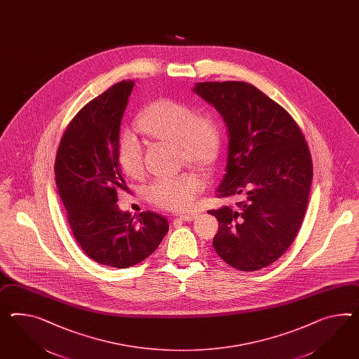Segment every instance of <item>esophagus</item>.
<instances>
[{"instance_id": "esophagus-1", "label": "esophagus", "mask_w": 359, "mask_h": 359, "mask_svg": "<svg viewBox=\"0 0 359 359\" xmlns=\"http://www.w3.org/2000/svg\"><path fill=\"white\" fill-rule=\"evenodd\" d=\"M198 217L196 213H187V215H181L178 219L182 221H193Z\"/></svg>"}]
</instances>
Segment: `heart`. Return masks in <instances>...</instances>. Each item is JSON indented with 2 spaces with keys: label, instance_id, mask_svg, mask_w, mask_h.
I'll return each mask as SVG.
<instances>
[{
  "label": "heart",
  "instance_id": "b5f03b06",
  "mask_svg": "<svg viewBox=\"0 0 359 359\" xmlns=\"http://www.w3.org/2000/svg\"><path fill=\"white\" fill-rule=\"evenodd\" d=\"M140 131L152 138L165 140L178 148L184 163L208 166L220 152L221 131L211 114H196L193 107L172 99L151 102L137 118ZM118 160L125 172L137 175L143 170V149L135 135L129 131L118 142ZM198 173L184 172L157 177L146 187L151 203L170 211H182L193 205L196 194L203 189Z\"/></svg>",
  "mask_w": 359,
  "mask_h": 359
}]
</instances>
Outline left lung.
I'll use <instances>...</instances> for the list:
<instances>
[{"mask_svg": "<svg viewBox=\"0 0 359 359\" xmlns=\"http://www.w3.org/2000/svg\"><path fill=\"white\" fill-rule=\"evenodd\" d=\"M194 93L228 128V158L219 198L246 191L234 207L211 210L219 221L213 248L239 271L272 264L293 243L307 208L313 160L287 111L250 83H196Z\"/></svg>", "mask_w": 359, "mask_h": 359, "instance_id": "1", "label": "left lung"}]
</instances>
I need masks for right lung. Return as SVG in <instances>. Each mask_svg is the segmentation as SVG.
Segmentation results:
<instances>
[{
	"instance_id": "add662e5",
	"label": "right lung",
	"mask_w": 359,
	"mask_h": 359,
	"mask_svg": "<svg viewBox=\"0 0 359 359\" xmlns=\"http://www.w3.org/2000/svg\"><path fill=\"white\" fill-rule=\"evenodd\" d=\"M133 81L116 83L86 104L65 130L55 156V184L74 237L87 257L102 266L128 268L149 257L169 224L155 212L117 205L126 184L118 163L121 120Z\"/></svg>"
}]
</instances>
